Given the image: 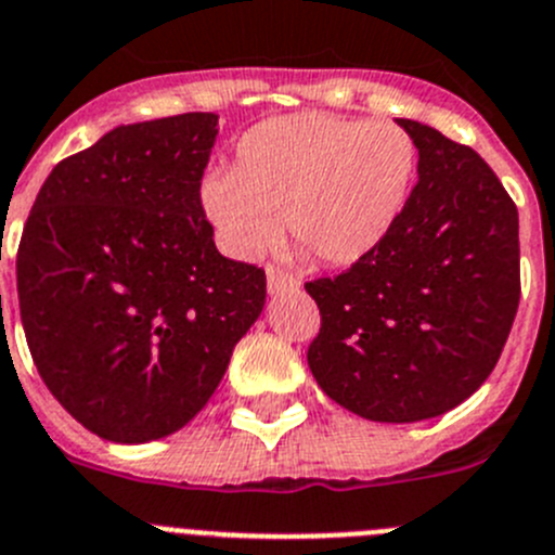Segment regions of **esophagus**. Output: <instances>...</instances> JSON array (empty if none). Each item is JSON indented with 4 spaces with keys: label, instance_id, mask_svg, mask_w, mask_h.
<instances>
[{
    "label": "esophagus",
    "instance_id": "1",
    "mask_svg": "<svg viewBox=\"0 0 555 555\" xmlns=\"http://www.w3.org/2000/svg\"><path fill=\"white\" fill-rule=\"evenodd\" d=\"M266 279H268V293L271 295H282V293H289V289H298V279L289 276L287 271H282V268L276 266H268L266 268Z\"/></svg>",
    "mask_w": 555,
    "mask_h": 555
}]
</instances>
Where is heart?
<instances>
[{"mask_svg": "<svg viewBox=\"0 0 555 555\" xmlns=\"http://www.w3.org/2000/svg\"><path fill=\"white\" fill-rule=\"evenodd\" d=\"M414 179L417 146L398 124L293 113L241 134L233 170H211L201 203L230 255H260L282 214L284 233L325 266L347 268L396 230Z\"/></svg>", "mask_w": 555, "mask_h": 555, "instance_id": "b5f03b06", "label": "heart"}]
</instances>
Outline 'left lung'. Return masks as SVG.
Masks as SVG:
<instances>
[{
    "label": "left lung",
    "instance_id": "left-lung-1",
    "mask_svg": "<svg viewBox=\"0 0 555 555\" xmlns=\"http://www.w3.org/2000/svg\"><path fill=\"white\" fill-rule=\"evenodd\" d=\"M417 146V184L385 244L306 293L322 314L317 385L374 423L450 412L496 365L520 300L518 208L486 159L396 118Z\"/></svg>",
    "mask_w": 555,
    "mask_h": 555
}]
</instances>
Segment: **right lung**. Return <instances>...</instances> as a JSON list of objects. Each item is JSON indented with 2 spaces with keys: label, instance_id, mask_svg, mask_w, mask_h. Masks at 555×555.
Here are the masks:
<instances>
[{
  "label": "right lung",
  "instance_id": "add662e5",
  "mask_svg": "<svg viewBox=\"0 0 555 555\" xmlns=\"http://www.w3.org/2000/svg\"><path fill=\"white\" fill-rule=\"evenodd\" d=\"M217 113L121 124L42 184L18 260L26 344L83 428L118 444L201 412L266 306V273L228 260L201 206Z\"/></svg>",
  "mask_w": 555,
  "mask_h": 555
}]
</instances>
